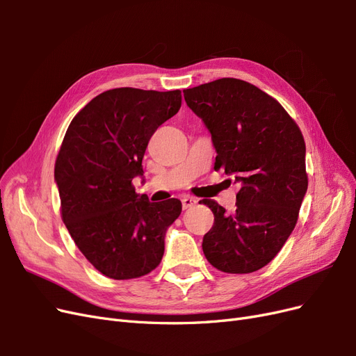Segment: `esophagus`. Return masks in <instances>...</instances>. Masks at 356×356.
<instances>
[{
    "label": "esophagus",
    "mask_w": 356,
    "mask_h": 356,
    "mask_svg": "<svg viewBox=\"0 0 356 356\" xmlns=\"http://www.w3.org/2000/svg\"><path fill=\"white\" fill-rule=\"evenodd\" d=\"M181 203H182V209H190L197 203V199L191 197V196H184V197H182Z\"/></svg>",
    "instance_id": "1"
}]
</instances>
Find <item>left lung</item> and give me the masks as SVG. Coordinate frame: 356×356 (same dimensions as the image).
<instances>
[{"label": "left lung", "mask_w": 356, "mask_h": 356, "mask_svg": "<svg viewBox=\"0 0 356 356\" xmlns=\"http://www.w3.org/2000/svg\"><path fill=\"white\" fill-rule=\"evenodd\" d=\"M184 99L211 134L215 169L241 184L233 212L203 202L213 213L203 254L221 272H255L296 227L307 191L303 135L281 104L243 80L200 84L184 90Z\"/></svg>", "instance_id": "left-lung-1"}]
</instances>
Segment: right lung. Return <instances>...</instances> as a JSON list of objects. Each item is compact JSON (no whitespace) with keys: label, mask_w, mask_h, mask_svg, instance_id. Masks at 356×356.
Masks as SVG:
<instances>
[{"label":"right lung","mask_w":356,"mask_h":356,"mask_svg":"<svg viewBox=\"0 0 356 356\" xmlns=\"http://www.w3.org/2000/svg\"><path fill=\"white\" fill-rule=\"evenodd\" d=\"M181 108V92L106 90L72 118L55 165L62 220L96 270L117 281L160 264L181 202L139 196L149 138Z\"/></svg>","instance_id":"1"}]
</instances>
